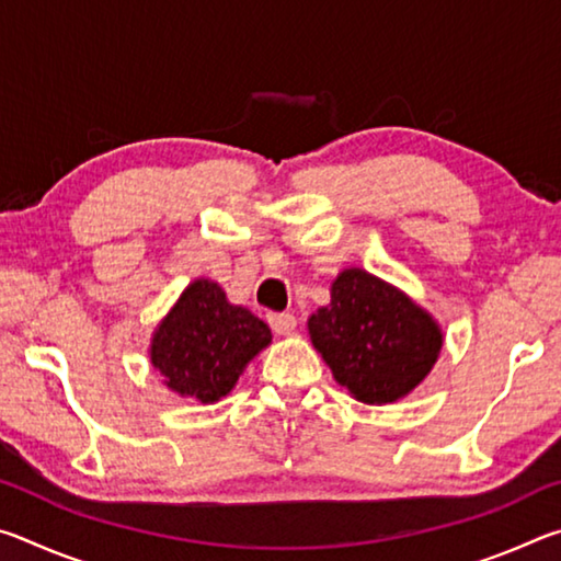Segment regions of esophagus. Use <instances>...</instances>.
<instances>
[{"instance_id":"34e87169","label":"esophagus","mask_w":561,"mask_h":561,"mask_svg":"<svg viewBox=\"0 0 561 561\" xmlns=\"http://www.w3.org/2000/svg\"><path fill=\"white\" fill-rule=\"evenodd\" d=\"M267 324L272 327V331H277V334H291L294 327H297V317L272 311V314H267Z\"/></svg>"}]
</instances>
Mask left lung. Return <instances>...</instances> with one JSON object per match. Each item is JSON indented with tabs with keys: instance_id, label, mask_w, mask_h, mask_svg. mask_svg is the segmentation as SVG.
Masks as SVG:
<instances>
[{
	"instance_id": "left-lung-1",
	"label": "left lung",
	"mask_w": 561,
	"mask_h": 561,
	"mask_svg": "<svg viewBox=\"0 0 561 561\" xmlns=\"http://www.w3.org/2000/svg\"><path fill=\"white\" fill-rule=\"evenodd\" d=\"M309 334L336 381L378 405L411 393L443 346L431 314L364 270L339 274L331 304L309 319Z\"/></svg>"
}]
</instances>
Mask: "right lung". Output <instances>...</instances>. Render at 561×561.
Listing matches in <instances>:
<instances>
[{"mask_svg": "<svg viewBox=\"0 0 561 561\" xmlns=\"http://www.w3.org/2000/svg\"><path fill=\"white\" fill-rule=\"evenodd\" d=\"M272 341V331L244 307H232L220 284L197 279L156 329L150 360L165 386L201 403L220 401L242 368Z\"/></svg>", "mask_w": 561, "mask_h": 561, "instance_id": "obj_1", "label": "right lung"}]
</instances>
